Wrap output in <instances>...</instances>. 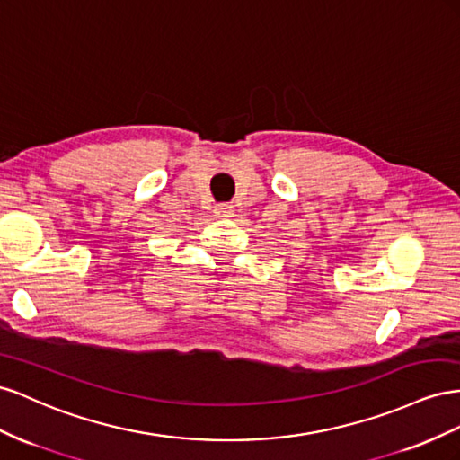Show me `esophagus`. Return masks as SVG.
<instances>
[{
  "mask_svg": "<svg viewBox=\"0 0 460 460\" xmlns=\"http://www.w3.org/2000/svg\"><path fill=\"white\" fill-rule=\"evenodd\" d=\"M216 214L219 217H231L233 216V204H227V202L216 204Z\"/></svg>",
  "mask_w": 460,
  "mask_h": 460,
  "instance_id": "obj_1",
  "label": "esophagus"
}]
</instances>
